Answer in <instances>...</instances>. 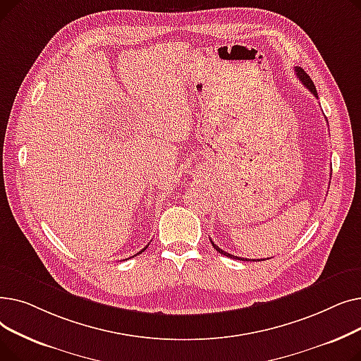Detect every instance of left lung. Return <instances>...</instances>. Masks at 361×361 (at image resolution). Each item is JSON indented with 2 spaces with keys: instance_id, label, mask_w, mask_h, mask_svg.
Here are the masks:
<instances>
[{
  "instance_id": "left-lung-1",
  "label": "left lung",
  "mask_w": 361,
  "mask_h": 361,
  "mask_svg": "<svg viewBox=\"0 0 361 361\" xmlns=\"http://www.w3.org/2000/svg\"><path fill=\"white\" fill-rule=\"evenodd\" d=\"M295 74H297V78L300 79V82L302 83V85H305L313 94H314V97L317 98V92H316V87H314V83L312 82V79L309 78V74L305 71V70H302L301 67H295ZM211 240V238H209ZM211 243H212V245H214V249L216 250V252H219L221 255H224V256H226V257H231V259H237V260H245V262H259V260H253V259H244V257H237V256H234V255H230V253H226V252H224L222 249H219L218 247V245L211 240ZM262 260V259H260Z\"/></svg>"
}]
</instances>
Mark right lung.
Masks as SVG:
<instances>
[{
    "mask_svg": "<svg viewBox=\"0 0 361 361\" xmlns=\"http://www.w3.org/2000/svg\"><path fill=\"white\" fill-rule=\"evenodd\" d=\"M146 249H147V245H146V247H145V249H142V250H140V252H139V253H137V255H140V253H142V252H145V250H146Z\"/></svg>",
    "mask_w": 361,
    "mask_h": 361,
    "instance_id": "1",
    "label": "right lung"
}]
</instances>
